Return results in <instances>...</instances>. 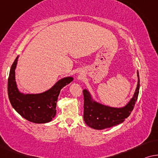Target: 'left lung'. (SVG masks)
Wrapping results in <instances>:
<instances>
[{
	"instance_id": "left-lung-1",
	"label": "left lung",
	"mask_w": 158,
	"mask_h": 158,
	"mask_svg": "<svg viewBox=\"0 0 158 158\" xmlns=\"http://www.w3.org/2000/svg\"><path fill=\"white\" fill-rule=\"evenodd\" d=\"M137 77L138 82L134 96L125 106L122 108L110 107L97 103L93 101L89 92L84 89V120L85 123L95 130H103L123 123L130 116L138 97L139 89L138 72Z\"/></svg>"
}]
</instances>
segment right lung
<instances>
[{"label": "right lung", "mask_w": 158, "mask_h": 158, "mask_svg": "<svg viewBox=\"0 0 158 158\" xmlns=\"http://www.w3.org/2000/svg\"><path fill=\"white\" fill-rule=\"evenodd\" d=\"M17 56L10 68L8 79V94L10 104L20 115L34 123L51 122L56 115V106L60 91L73 81L72 77L59 80L49 90L36 94H23L19 92L15 80Z\"/></svg>", "instance_id": "obj_1"}]
</instances>
